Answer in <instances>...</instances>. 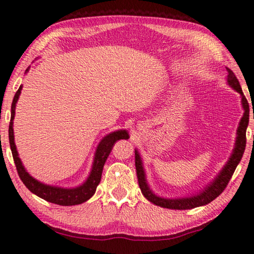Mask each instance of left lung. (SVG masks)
<instances>
[{
    "instance_id": "1",
    "label": "left lung",
    "mask_w": 254,
    "mask_h": 254,
    "mask_svg": "<svg viewBox=\"0 0 254 254\" xmlns=\"http://www.w3.org/2000/svg\"><path fill=\"white\" fill-rule=\"evenodd\" d=\"M227 72V83L231 86L232 88L235 89L236 92L240 93L241 97H242V107L244 109L243 117L241 119L238 131H236V141L235 145L233 149V152H232L229 161L226 162L220 174L216 176L212 183H210L208 186L204 188V190H201L199 194L190 197H185V198H162V197H159L154 195L151 189L149 188L147 184V179H145V174L143 170L142 166V160H141V157L137 150H135V169H136V176H137V182H139V186L141 191H142L143 196L148 200L151 201L152 204L160 206L163 208H170V209H190L198 207V206L207 205L210 201H213L217 196L222 194V191L226 188L227 184H229L230 179L233 176L234 171L238 167L239 162L242 159V156L244 153V150H246V144H247V127L249 124V103L247 101L246 96L242 92V88H241V85L239 83L238 78L234 75V72L232 71L230 68H226Z\"/></svg>"
}]
</instances>
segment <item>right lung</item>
Returning a JSON list of instances; mask_svg holds the SVG:
<instances>
[{
  "instance_id": "right-lung-1",
  "label": "right lung",
  "mask_w": 254,
  "mask_h": 254,
  "mask_svg": "<svg viewBox=\"0 0 254 254\" xmlns=\"http://www.w3.org/2000/svg\"><path fill=\"white\" fill-rule=\"evenodd\" d=\"M29 70V68L25 72ZM21 89H22V85L20 86L18 91H16L13 102L11 105V121L10 126H8V140H10V147L12 151V156H13V160L15 163L16 170H18L19 177L22 180L30 191L33 192L34 195L39 196L40 198L45 199L50 203L62 205V206H71V205H78L84 203V201L88 200L91 197L95 194L96 187L101 182L102 178V171L104 163L106 161L107 157L112 151L114 143L118 140L121 139H128V134L126 130H120L112 132L110 134L103 137L101 140L100 144L97 145L95 157H94V162L92 167V171L89 174L88 178L86 182L80 185L78 187L75 188H62L57 186H50V185L42 184L34 179L32 176H30L27 170L21 162L19 158V153L16 151V147L14 143V134H13V120L15 115V105L16 102L19 100V96L21 94Z\"/></svg>"
}]
</instances>
